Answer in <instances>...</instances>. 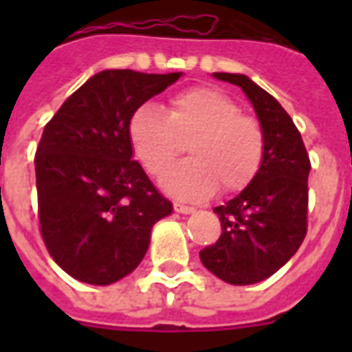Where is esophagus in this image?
<instances>
[{
  "instance_id": "esophagus-1",
  "label": "esophagus",
  "mask_w": 352,
  "mask_h": 352,
  "mask_svg": "<svg viewBox=\"0 0 352 352\" xmlns=\"http://www.w3.org/2000/svg\"><path fill=\"white\" fill-rule=\"evenodd\" d=\"M173 209H175L177 213H181V214H192L196 209L190 206H183V204H173Z\"/></svg>"
}]
</instances>
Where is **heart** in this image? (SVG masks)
<instances>
[{"label":"heart","instance_id":"b5f03b06","mask_svg":"<svg viewBox=\"0 0 352 352\" xmlns=\"http://www.w3.org/2000/svg\"><path fill=\"white\" fill-rule=\"evenodd\" d=\"M131 148L145 169L158 175L186 145L190 160L169 168L160 188L179 199L198 201L213 194L237 192L251 183L264 158V131L254 118L217 88H190L175 94L162 111L145 103L128 122Z\"/></svg>","mask_w":352,"mask_h":352}]
</instances>
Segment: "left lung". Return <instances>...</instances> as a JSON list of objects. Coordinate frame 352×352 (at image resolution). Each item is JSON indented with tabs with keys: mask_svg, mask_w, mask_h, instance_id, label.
Segmentation results:
<instances>
[{
	"mask_svg": "<svg viewBox=\"0 0 352 352\" xmlns=\"http://www.w3.org/2000/svg\"><path fill=\"white\" fill-rule=\"evenodd\" d=\"M243 90L264 131L258 173L237 196L214 207L222 234L199 251L209 272L230 285H254L292 258L307 232L309 156L302 135L272 94L241 73H213Z\"/></svg>",
	"mask_w": 352,
	"mask_h": 352,
	"instance_id": "1",
	"label": "left lung"
}]
</instances>
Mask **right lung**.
Returning <instances> with one entry per match:
<instances>
[{
  "label": "right lung",
  "instance_id": "right-lung-1",
  "mask_svg": "<svg viewBox=\"0 0 352 352\" xmlns=\"http://www.w3.org/2000/svg\"><path fill=\"white\" fill-rule=\"evenodd\" d=\"M181 75L96 73L45 126L35 153L41 236L73 279L105 287L130 275L173 211L133 160L128 122Z\"/></svg>",
  "mask_w": 352,
  "mask_h": 352
}]
</instances>
